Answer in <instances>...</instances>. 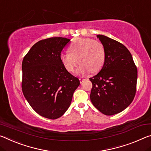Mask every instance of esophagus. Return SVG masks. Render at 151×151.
Returning a JSON list of instances; mask_svg holds the SVG:
<instances>
[{"mask_svg": "<svg viewBox=\"0 0 151 151\" xmlns=\"http://www.w3.org/2000/svg\"><path fill=\"white\" fill-rule=\"evenodd\" d=\"M79 81H80L81 83H82L83 81H85V78H79Z\"/></svg>", "mask_w": 151, "mask_h": 151, "instance_id": "1", "label": "esophagus"}]
</instances>
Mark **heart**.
<instances>
[{
  "label": "heart",
  "mask_w": 151,
  "mask_h": 151,
  "mask_svg": "<svg viewBox=\"0 0 151 151\" xmlns=\"http://www.w3.org/2000/svg\"><path fill=\"white\" fill-rule=\"evenodd\" d=\"M66 53H62L60 60L66 70L73 73L77 64L79 75L91 71L97 73L101 70L106 60V49L101 42L91 38H77L74 40Z\"/></svg>",
  "instance_id": "1"
}]
</instances>
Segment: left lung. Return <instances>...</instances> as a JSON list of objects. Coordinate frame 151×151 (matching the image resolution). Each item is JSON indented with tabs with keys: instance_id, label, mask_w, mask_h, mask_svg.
I'll use <instances>...</instances> for the list:
<instances>
[{
	"instance_id": "8db88e82",
	"label": "left lung",
	"mask_w": 151,
	"mask_h": 151,
	"mask_svg": "<svg viewBox=\"0 0 151 151\" xmlns=\"http://www.w3.org/2000/svg\"><path fill=\"white\" fill-rule=\"evenodd\" d=\"M106 49V60L101 70L89 80L93 87L90 99L102 114H118L130 106L134 98L137 68L124 45L106 35H97Z\"/></svg>"
}]
</instances>
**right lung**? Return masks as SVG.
<instances>
[{"instance_id":"add662e5","label":"right lung","mask_w":151,"mask_h":151,"mask_svg":"<svg viewBox=\"0 0 151 151\" xmlns=\"http://www.w3.org/2000/svg\"><path fill=\"white\" fill-rule=\"evenodd\" d=\"M70 40L61 37L40 40L23 60V93L34 111L44 118L55 119L63 116L80 85L60 60Z\"/></svg>"}]
</instances>
